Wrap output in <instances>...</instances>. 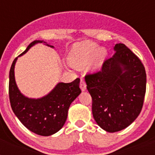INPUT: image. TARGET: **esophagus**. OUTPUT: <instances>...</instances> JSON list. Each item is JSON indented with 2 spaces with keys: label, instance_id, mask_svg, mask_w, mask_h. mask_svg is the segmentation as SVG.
<instances>
[{
  "label": "esophagus",
  "instance_id": "1",
  "mask_svg": "<svg viewBox=\"0 0 155 155\" xmlns=\"http://www.w3.org/2000/svg\"><path fill=\"white\" fill-rule=\"evenodd\" d=\"M80 89H81V91H82V92H84L85 90L87 89V85H86L85 82L82 80V79H81V80H80Z\"/></svg>",
  "mask_w": 155,
  "mask_h": 155
}]
</instances>
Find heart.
I'll list each match as a JSON object with an SVG mask.
<instances>
[{"label": "heart", "instance_id": "1", "mask_svg": "<svg viewBox=\"0 0 155 155\" xmlns=\"http://www.w3.org/2000/svg\"><path fill=\"white\" fill-rule=\"evenodd\" d=\"M97 54L99 61H101L106 56L105 50L102 48L98 51V47L94 43L81 42L73 47L69 54V61L74 68H83L93 60Z\"/></svg>", "mask_w": 155, "mask_h": 155}]
</instances>
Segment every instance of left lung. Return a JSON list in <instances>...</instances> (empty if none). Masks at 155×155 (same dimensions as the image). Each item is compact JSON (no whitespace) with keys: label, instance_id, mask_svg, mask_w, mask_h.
Masks as SVG:
<instances>
[{"label":"left lung","instance_id":"obj_1","mask_svg":"<svg viewBox=\"0 0 155 155\" xmlns=\"http://www.w3.org/2000/svg\"><path fill=\"white\" fill-rule=\"evenodd\" d=\"M113 50L115 54L104 61L101 71L85 76L94 120L109 133L124 130L136 120L147 87L146 71L137 56L123 43Z\"/></svg>","mask_w":155,"mask_h":155}]
</instances>
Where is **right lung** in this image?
I'll return each mask as SVG.
<instances>
[{
  "instance_id": "right-lung-1",
  "label": "right lung",
  "mask_w": 155,
  "mask_h": 155,
  "mask_svg": "<svg viewBox=\"0 0 155 155\" xmlns=\"http://www.w3.org/2000/svg\"><path fill=\"white\" fill-rule=\"evenodd\" d=\"M38 43L54 48L43 40H35L18 57ZM18 57L13 60L9 71L8 94L11 108L16 117L31 132L41 136H51L65 124L71 104L81 93L80 80L77 78L71 83H58L48 94L40 98L25 97L16 84L14 68Z\"/></svg>"
}]
</instances>
